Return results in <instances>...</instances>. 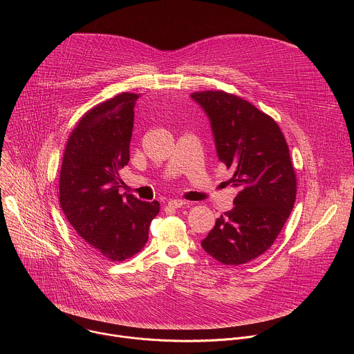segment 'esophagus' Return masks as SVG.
<instances>
[{
    "instance_id": "esophagus-1",
    "label": "esophagus",
    "mask_w": 354,
    "mask_h": 354,
    "mask_svg": "<svg viewBox=\"0 0 354 354\" xmlns=\"http://www.w3.org/2000/svg\"><path fill=\"white\" fill-rule=\"evenodd\" d=\"M186 205H189L187 201L180 200V198H172V200L168 201V206L172 207V209H179V207H183V206H186Z\"/></svg>"
}]
</instances>
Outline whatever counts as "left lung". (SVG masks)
I'll list each match as a JSON object with an SVG mask.
<instances>
[{"label": "left lung", "mask_w": 354, "mask_h": 354, "mask_svg": "<svg viewBox=\"0 0 354 354\" xmlns=\"http://www.w3.org/2000/svg\"><path fill=\"white\" fill-rule=\"evenodd\" d=\"M192 99L210 119L217 156L234 169V209L217 218L201 246L224 265H242L266 252L295 201L297 179L279 124L248 100L224 91Z\"/></svg>", "instance_id": "8db88e82"}]
</instances>
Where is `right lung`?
<instances>
[{
  "label": "right lung",
  "mask_w": 354,
  "mask_h": 354,
  "mask_svg": "<svg viewBox=\"0 0 354 354\" xmlns=\"http://www.w3.org/2000/svg\"><path fill=\"white\" fill-rule=\"evenodd\" d=\"M137 93L123 92L93 106L68 137L60 169V205L77 234L111 262L144 248L160 203L120 194L130 161Z\"/></svg>",
  "instance_id": "right-lung-1"
}]
</instances>
